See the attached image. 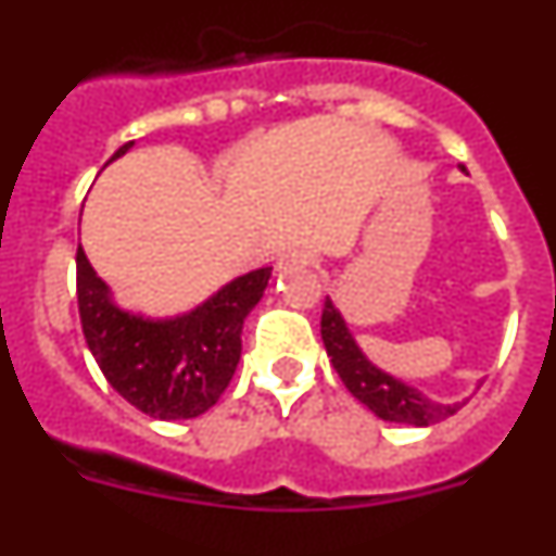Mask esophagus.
<instances>
[{
    "label": "esophagus",
    "mask_w": 556,
    "mask_h": 556,
    "mask_svg": "<svg viewBox=\"0 0 556 556\" xmlns=\"http://www.w3.org/2000/svg\"><path fill=\"white\" fill-rule=\"evenodd\" d=\"M308 264H312V253H306V250H289V253L281 255L278 269L281 273H294V269H306Z\"/></svg>",
    "instance_id": "esophagus-1"
}]
</instances>
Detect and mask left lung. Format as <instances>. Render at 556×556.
I'll use <instances>...</instances> for the list:
<instances>
[{"label":"left lung","mask_w":556,"mask_h":556,"mask_svg":"<svg viewBox=\"0 0 556 556\" xmlns=\"http://www.w3.org/2000/svg\"><path fill=\"white\" fill-rule=\"evenodd\" d=\"M465 169V166H462ZM323 345H326L328 356H331L333 370L339 372L342 384L351 390L353 397H358L372 415L390 424H406V426H434L445 417L456 415L465 406V401H454V404H443V401H431L429 395L417 390V387L406 384L401 378L390 376L381 367H376L370 358L362 353L358 342L353 339L351 328H348L345 317L331 303L326 301L320 320Z\"/></svg>","instance_id":"obj_1"}]
</instances>
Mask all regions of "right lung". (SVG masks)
I'll return each instance as SVG.
<instances>
[{"label":"right lung","mask_w":556,"mask_h":556,"mask_svg":"<svg viewBox=\"0 0 556 556\" xmlns=\"http://www.w3.org/2000/svg\"><path fill=\"white\" fill-rule=\"evenodd\" d=\"M132 141L113 152L122 159ZM273 267L253 269L175 317L122 308L83 248H77V306L88 351L108 384L155 420H189L217 404L242 356V326L264 298Z\"/></svg>","instance_id":"1"}]
</instances>
